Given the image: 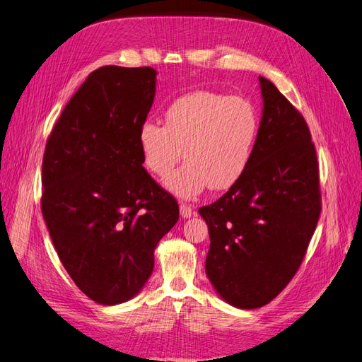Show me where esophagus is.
Listing matches in <instances>:
<instances>
[{"mask_svg": "<svg viewBox=\"0 0 362 362\" xmlns=\"http://www.w3.org/2000/svg\"><path fill=\"white\" fill-rule=\"evenodd\" d=\"M180 214L184 218H190L194 214V208L192 205H187V204H181L180 205Z\"/></svg>", "mask_w": 362, "mask_h": 362, "instance_id": "obj_1", "label": "esophagus"}]
</instances>
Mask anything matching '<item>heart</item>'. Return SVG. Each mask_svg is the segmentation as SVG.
<instances>
[{
	"mask_svg": "<svg viewBox=\"0 0 362 362\" xmlns=\"http://www.w3.org/2000/svg\"><path fill=\"white\" fill-rule=\"evenodd\" d=\"M258 136V113L245 98L193 92L166 112V125L146 120L137 141L145 168L166 175L182 158L189 161L163 181L181 199H194L208 187L225 190L246 172Z\"/></svg>",
	"mask_w": 362,
	"mask_h": 362,
	"instance_id": "1",
	"label": "heart"
}]
</instances>
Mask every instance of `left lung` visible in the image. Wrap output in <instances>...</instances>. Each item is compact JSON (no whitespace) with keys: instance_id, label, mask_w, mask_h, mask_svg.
<instances>
[{"instance_id":"left-lung-1","label":"left lung","mask_w":362,"mask_h":362,"mask_svg":"<svg viewBox=\"0 0 362 362\" xmlns=\"http://www.w3.org/2000/svg\"><path fill=\"white\" fill-rule=\"evenodd\" d=\"M262 112L246 172L201 206L210 250L205 273L240 310L267 305L298 272L320 216L319 164L302 115L259 76Z\"/></svg>"}]
</instances>
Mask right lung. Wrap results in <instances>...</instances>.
<instances>
[{
  "label": "right lung",
  "mask_w": 362,
  "mask_h": 362,
  "mask_svg": "<svg viewBox=\"0 0 362 362\" xmlns=\"http://www.w3.org/2000/svg\"><path fill=\"white\" fill-rule=\"evenodd\" d=\"M157 71L104 66L64 107L42 163V214L63 267L101 305L137 296L154 250L178 222L177 201L144 168L137 134Z\"/></svg>",
  "instance_id": "right-lung-1"
}]
</instances>
